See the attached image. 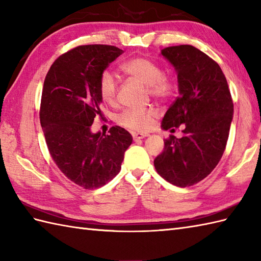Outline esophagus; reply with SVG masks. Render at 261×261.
I'll use <instances>...</instances> for the list:
<instances>
[{
  "mask_svg": "<svg viewBox=\"0 0 261 261\" xmlns=\"http://www.w3.org/2000/svg\"><path fill=\"white\" fill-rule=\"evenodd\" d=\"M149 135L148 134H132V137H134V140H140L143 139V138H147Z\"/></svg>",
  "mask_w": 261,
  "mask_h": 261,
  "instance_id": "obj_1",
  "label": "esophagus"
}]
</instances>
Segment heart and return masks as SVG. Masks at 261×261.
<instances>
[{
  "label": "heart",
  "instance_id": "heart-1",
  "mask_svg": "<svg viewBox=\"0 0 261 261\" xmlns=\"http://www.w3.org/2000/svg\"><path fill=\"white\" fill-rule=\"evenodd\" d=\"M123 73L132 79L147 85L149 93L153 97H169L175 90V82L170 76L163 74L160 66L151 59L145 57H136L127 60L121 66ZM99 95L107 103H113L118 93V83L114 76L105 71L99 80ZM156 111L151 108L147 109H129L118 116L119 124L132 131H145L152 125L156 118Z\"/></svg>",
  "mask_w": 261,
  "mask_h": 261
}]
</instances>
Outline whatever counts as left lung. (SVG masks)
<instances>
[{"instance_id":"left-lung-1","label":"left lung","mask_w":261,"mask_h":261,"mask_svg":"<svg viewBox=\"0 0 261 261\" xmlns=\"http://www.w3.org/2000/svg\"><path fill=\"white\" fill-rule=\"evenodd\" d=\"M163 56L177 73L179 95L166 112L162 127L175 131L153 160L157 173L170 184L192 186L219 164L229 138L233 102L222 69L206 54L190 45L167 47Z\"/></svg>"}]
</instances>
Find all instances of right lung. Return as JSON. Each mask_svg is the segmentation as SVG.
I'll list each match as a JSON object with an SVG mask.
<instances>
[{
	"instance_id": "obj_1",
	"label": "right lung",
	"mask_w": 261,
	"mask_h": 261,
	"mask_svg": "<svg viewBox=\"0 0 261 261\" xmlns=\"http://www.w3.org/2000/svg\"><path fill=\"white\" fill-rule=\"evenodd\" d=\"M123 53L107 45L79 46L59 56L43 83L40 123L48 150L60 171L79 186L94 190L119 174L132 136L121 126L93 134L99 105V80Z\"/></svg>"
}]
</instances>
